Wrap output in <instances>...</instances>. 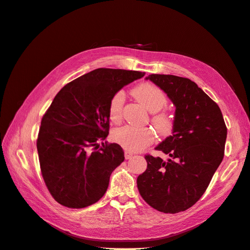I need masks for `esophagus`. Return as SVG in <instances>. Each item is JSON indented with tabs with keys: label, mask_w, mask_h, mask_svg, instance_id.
<instances>
[{
	"label": "esophagus",
	"mask_w": 250,
	"mask_h": 250,
	"mask_svg": "<svg viewBox=\"0 0 250 250\" xmlns=\"http://www.w3.org/2000/svg\"><path fill=\"white\" fill-rule=\"evenodd\" d=\"M133 155H134V154H133L132 152H130V151H125V159H130L131 157H133Z\"/></svg>",
	"instance_id": "esophagus-1"
}]
</instances>
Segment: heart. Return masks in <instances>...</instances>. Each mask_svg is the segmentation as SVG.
<instances>
[{
    "instance_id": "b5f03b06",
    "label": "heart",
    "mask_w": 250,
    "mask_h": 250,
    "mask_svg": "<svg viewBox=\"0 0 250 250\" xmlns=\"http://www.w3.org/2000/svg\"><path fill=\"white\" fill-rule=\"evenodd\" d=\"M133 95L140 104L153 114L152 124L163 135L168 134L173 129V118L167 111H161L168 104V97L161 87L152 83H143L133 89ZM125 96L123 91L112 95L107 104L108 118L114 124L120 121L123 116V108ZM113 140L127 151L136 152L154 143L155 133L150 127H135L125 125L114 130Z\"/></svg>"
}]
</instances>
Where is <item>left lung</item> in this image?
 Segmentation results:
<instances>
[{"label": "left lung", "mask_w": 250, "mask_h": 250, "mask_svg": "<svg viewBox=\"0 0 250 250\" xmlns=\"http://www.w3.org/2000/svg\"><path fill=\"white\" fill-rule=\"evenodd\" d=\"M175 105L172 135L156 146L170 156H145L137 188L146 204L164 213L185 211L200 200L224 157L227 127L219 105L188 78L149 75Z\"/></svg>", "instance_id": "obj_1"}]
</instances>
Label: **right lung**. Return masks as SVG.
Instances as JSON below:
<instances>
[{"label":"right lung","instance_id":"1","mask_svg":"<svg viewBox=\"0 0 250 250\" xmlns=\"http://www.w3.org/2000/svg\"><path fill=\"white\" fill-rule=\"evenodd\" d=\"M144 76L138 70L94 69L64 85L43 115L37 139L41 173L62 206L84 208L104 195L112 172L125 161L119 145H98L110 130L108 100Z\"/></svg>","mask_w":250,"mask_h":250}]
</instances>
